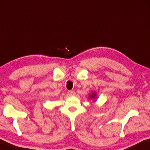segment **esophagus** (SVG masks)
<instances>
[{
	"mask_svg": "<svg viewBox=\"0 0 150 150\" xmlns=\"http://www.w3.org/2000/svg\"><path fill=\"white\" fill-rule=\"evenodd\" d=\"M67 94H68V95H69V96H74V95L75 94V92L73 91H68Z\"/></svg>",
	"mask_w": 150,
	"mask_h": 150,
	"instance_id": "34e87169",
	"label": "esophagus"
}]
</instances>
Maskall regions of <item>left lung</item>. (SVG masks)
<instances>
[{"instance_id":"obj_1","label":"left lung","mask_w":150,"mask_h":150,"mask_svg":"<svg viewBox=\"0 0 150 150\" xmlns=\"http://www.w3.org/2000/svg\"><path fill=\"white\" fill-rule=\"evenodd\" d=\"M95 96H96V94L95 93H92L91 96H90V97H91V98H94Z\"/></svg>"}]
</instances>
